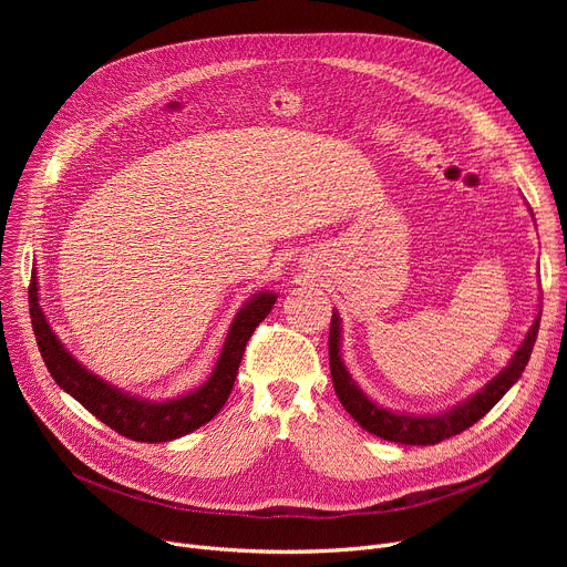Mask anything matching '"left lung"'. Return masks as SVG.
I'll return each mask as SVG.
<instances>
[{"label":"left lung","mask_w":567,"mask_h":567,"mask_svg":"<svg viewBox=\"0 0 567 567\" xmlns=\"http://www.w3.org/2000/svg\"><path fill=\"white\" fill-rule=\"evenodd\" d=\"M340 315L333 310L331 317V333H329V355H331V377H333V389L342 406L351 419L359 423L363 430L370 434H377L385 441H395L404 445H434L443 439H451L464 430H468L473 423H478L483 415L505 395L517 379L522 377L530 351L535 344V338H538L540 329V312L535 317L533 326L528 329L524 342L515 351L511 363L505 365L489 383H485V389H481L462 404L453 406L451 411H443L436 415H411V413H398L391 409H383L377 402H372L361 389L359 383L351 379L347 372L342 355H340Z\"/></svg>","instance_id":"8db88e82"}]
</instances>
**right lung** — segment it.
<instances>
[{
	"label": "right lung",
	"mask_w": 567,
	"mask_h": 567,
	"mask_svg": "<svg viewBox=\"0 0 567 567\" xmlns=\"http://www.w3.org/2000/svg\"><path fill=\"white\" fill-rule=\"evenodd\" d=\"M37 291V280H32V285H29V315H32L34 336L50 377L59 383V389H64L86 411H92L101 423H105L122 436L142 443L178 439L214 419L234 389V379L238 365H241L250 336L266 319V315L274 310V303L278 299L274 291H259L236 312L227 331L220 359L212 377L197 391L165 402H152L114 389V385L103 381L99 374L80 365L52 333L39 306Z\"/></svg>",
	"instance_id": "add662e5"
}]
</instances>
